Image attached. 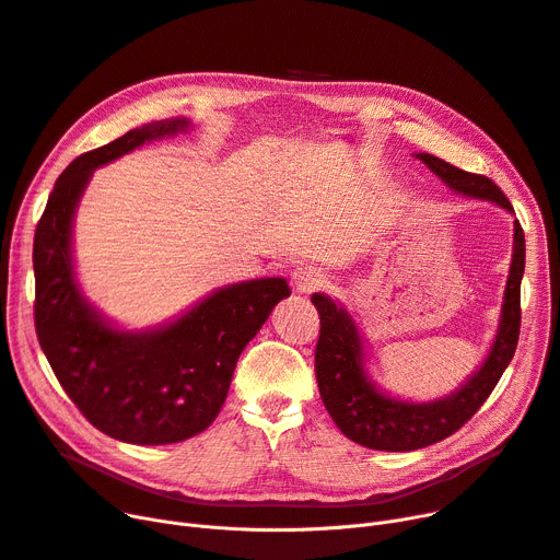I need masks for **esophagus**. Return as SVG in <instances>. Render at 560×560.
<instances>
[{"instance_id":"esophagus-1","label":"esophagus","mask_w":560,"mask_h":560,"mask_svg":"<svg viewBox=\"0 0 560 560\" xmlns=\"http://www.w3.org/2000/svg\"><path fill=\"white\" fill-rule=\"evenodd\" d=\"M327 283V275L313 268V265H302L295 272H292V285H295L298 292H313L319 290Z\"/></svg>"}]
</instances>
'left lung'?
Returning <instances> with one entry per match:
<instances>
[{
    "mask_svg": "<svg viewBox=\"0 0 560 560\" xmlns=\"http://www.w3.org/2000/svg\"><path fill=\"white\" fill-rule=\"evenodd\" d=\"M452 190L492 201L513 213L509 197L483 174L465 172L431 154H416ZM513 260L504 290L502 319L483 365L450 397L413 404L381 393L365 372L363 340L351 315L329 300L315 295L311 302L319 313V338L315 347V376L319 397L336 427L354 443L378 452H413L456 433L494 390L509 368L520 338V283L524 275V231L513 224Z\"/></svg>",
    "mask_w": 560,
    "mask_h": 560,
    "instance_id": "left-lung-1",
    "label": "left lung"
}]
</instances>
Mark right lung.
I'll return each mask as SVG.
<instances>
[{"label":"right lung","instance_id":"right-lung-1","mask_svg":"<svg viewBox=\"0 0 560 560\" xmlns=\"http://www.w3.org/2000/svg\"><path fill=\"white\" fill-rule=\"evenodd\" d=\"M186 117L150 122L74 159L58 176L34 238L36 334L83 418L133 445H172L209 429L226 399L245 345L290 295L285 279L218 288L179 319L120 331L81 295L72 265V220L95 167L188 129Z\"/></svg>","mask_w":560,"mask_h":560}]
</instances>
